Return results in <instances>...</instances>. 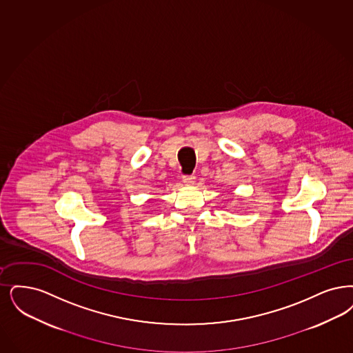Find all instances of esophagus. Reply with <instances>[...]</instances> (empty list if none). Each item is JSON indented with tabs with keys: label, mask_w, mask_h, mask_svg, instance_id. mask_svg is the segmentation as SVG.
Segmentation results:
<instances>
[{
	"label": "esophagus",
	"mask_w": 353,
	"mask_h": 353,
	"mask_svg": "<svg viewBox=\"0 0 353 353\" xmlns=\"http://www.w3.org/2000/svg\"><path fill=\"white\" fill-rule=\"evenodd\" d=\"M183 181L186 185H193L194 181H196V177L193 174H185L183 177Z\"/></svg>",
	"instance_id": "1"
}]
</instances>
